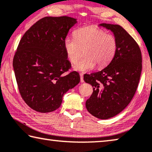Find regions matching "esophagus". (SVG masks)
Instances as JSON below:
<instances>
[{"mask_svg": "<svg viewBox=\"0 0 152 152\" xmlns=\"http://www.w3.org/2000/svg\"><path fill=\"white\" fill-rule=\"evenodd\" d=\"M80 82H81V83H84L83 74H80Z\"/></svg>", "mask_w": 152, "mask_h": 152, "instance_id": "obj_1", "label": "esophagus"}]
</instances>
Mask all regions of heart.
I'll return each instance as SVG.
<instances>
[{"mask_svg":"<svg viewBox=\"0 0 152 152\" xmlns=\"http://www.w3.org/2000/svg\"><path fill=\"white\" fill-rule=\"evenodd\" d=\"M75 38L66 37L64 45L67 58L76 64L85 50L86 57L74 66L75 70L86 72L98 67L106 66L114 58L117 49V40L114 36L106 34L95 26H86L74 32Z\"/></svg>","mask_w":152,"mask_h":152,"instance_id":"1","label":"heart"}]
</instances>
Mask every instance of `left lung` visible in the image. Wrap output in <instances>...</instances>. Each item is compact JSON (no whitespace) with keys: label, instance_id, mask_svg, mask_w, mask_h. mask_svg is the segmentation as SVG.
<instances>
[{"label":"left lung","instance_id":"obj_1","mask_svg":"<svg viewBox=\"0 0 152 152\" xmlns=\"http://www.w3.org/2000/svg\"><path fill=\"white\" fill-rule=\"evenodd\" d=\"M99 26L114 34L116 52L107 67L85 74L84 80L93 88L86 102V109L95 117L105 120L118 114L131 102L140 79L142 57L138 44L123 28L109 23Z\"/></svg>","mask_w":152,"mask_h":152}]
</instances>
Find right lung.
<instances>
[{
	"label": "right lung",
	"mask_w": 152,
	"mask_h": 152,
	"mask_svg": "<svg viewBox=\"0 0 152 152\" xmlns=\"http://www.w3.org/2000/svg\"><path fill=\"white\" fill-rule=\"evenodd\" d=\"M76 19L45 17L36 22L20 40L13 66L20 95L29 107L41 113L58 109L69 89L80 83L71 67L64 42Z\"/></svg>",
	"instance_id": "1"
}]
</instances>
